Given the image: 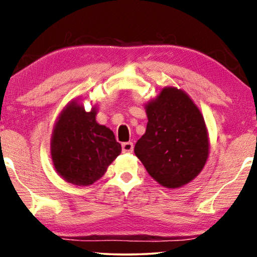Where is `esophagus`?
Here are the masks:
<instances>
[{"mask_svg":"<svg viewBox=\"0 0 257 257\" xmlns=\"http://www.w3.org/2000/svg\"><path fill=\"white\" fill-rule=\"evenodd\" d=\"M121 151L124 153H131L133 151V143L126 142L121 144Z\"/></svg>","mask_w":257,"mask_h":257,"instance_id":"1","label":"esophagus"}]
</instances>
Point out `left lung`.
I'll use <instances>...</instances> for the list:
<instances>
[{
    "instance_id": "left-lung-1",
    "label": "left lung",
    "mask_w": 257,
    "mask_h": 257,
    "mask_svg": "<svg viewBox=\"0 0 257 257\" xmlns=\"http://www.w3.org/2000/svg\"><path fill=\"white\" fill-rule=\"evenodd\" d=\"M146 132L135 153L154 180L168 188L192 181L208 158V136L201 112L181 90L165 87L146 105Z\"/></svg>"
}]
</instances>
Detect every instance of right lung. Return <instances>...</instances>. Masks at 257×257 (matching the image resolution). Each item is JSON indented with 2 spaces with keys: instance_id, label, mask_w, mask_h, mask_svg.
I'll use <instances>...</instances> for the list:
<instances>
[{
  "instance_id": "obj_1",
  "label": "right lung",
  "mask_w": 257,
  "mask_h": 257,
  "mask_svg": "<svg viewBox=\"0 0 257 257\" xmlns=\"http://www.w3.org/2000/svg\"><path fill=\"white\" fill-rule=\"evenodd\" d=\"M96 110L76 101L59 115L51 139V157L57 173L70 184L89 186L99 180L121 152L113 132L96 121Z\"/></svg>"
}]
</instances>
